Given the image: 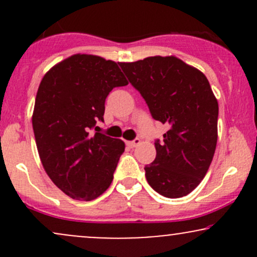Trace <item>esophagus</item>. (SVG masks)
Wrapping results in <instances>:
<instances>
[{
	"instance_id": "esophagus-1",
	"label": "esophagus",
	"mask_w": 257,
	"mask_h": 257,
	"mask_svg": "<svg viewBox=\"0 0 257 257\" xmlns=\"http://www.w3.org/2000/svg\"><path fill=\"white\" fill-rule=\"evenodd\" d=\"M141 144V141H140V139H135V140H133V141H128V143H126V145H128L129 147H137V146H139Z\"/></svg>"
}]
</instances>
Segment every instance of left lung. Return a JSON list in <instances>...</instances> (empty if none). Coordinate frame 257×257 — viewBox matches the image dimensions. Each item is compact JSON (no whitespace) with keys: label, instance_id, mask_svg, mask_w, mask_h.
<instances>
[{"label":"left lung","instance_id":"obj_1","mask_svg":"<svg viewBox=\"0 0 257 257\" xmlns=\"http://www.w3.org/2000/svg\"><path fill=\"white\" fill-rule=\"evenodd\" d=\"M156 120L169 124L155 143L156 159L145 167L147 182L168 198L187 196L200 184L217 143L219 104L208 78L176 57L119 63Z\"/></svg>","mask_w":257,"mask_h":257}]
</instances>
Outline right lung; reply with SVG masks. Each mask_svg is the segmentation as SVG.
I'll list each match as a JSON object with an SVG mask.
<instances>
[{
    "label": "right lung",
    "instance_id": "1",
    "mask_svg": "<svg viewBox=\"0 0 257 257\" xmlns=\"http://www.w3.org/2000/svg\"><path fill=\"white\" fill-rule=\"evenodd\" d=\"M126 84L117 63L89 54L65 59L41 81L32 114L38 155L52 181L72 199L89 202L110 187L125 145L95 124L104 122L110 91Z\"/></svg>",
    "mask_w": 257,
    "mask_h": 257
}]
</instances>
